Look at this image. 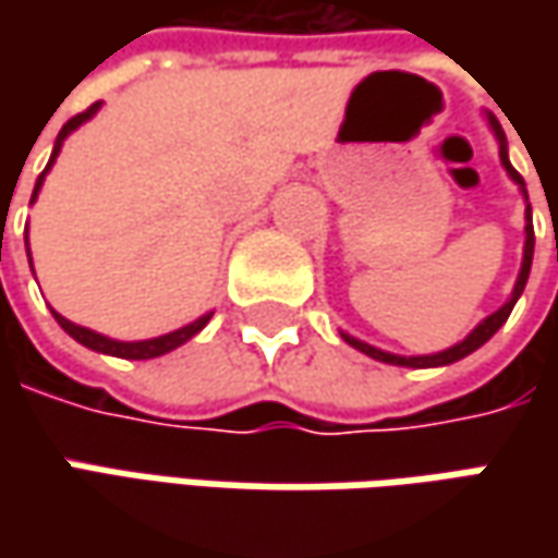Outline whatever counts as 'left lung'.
Instances as JSON below:
<instances>
[{
  "label": "left lung",
  "mask_w": 558,
  "mask_h": 558,
  "mask_svg": "<svg viewBox=\"0 0 558 558\" xmlns=\"http://www.w3.org/2000/svg\"><path fill=\"white\" fill-rule=\"evenodd\" d=\"M490 126H494V133H497V140H500V161H504L506 173L515 180V183L525 189V180L519 177V170L509 163L506 158V136H504V126L497 123V118H490ZM531 257H534V226H531V207H527V226H525V260H522V272H519V282H515V291H512V298L506 301L504 307L497 313H490L484 323L475 326V332L469 335V338H462L457 348H447V351H440V354H428V356H397V354H385V351H378L373 344H366V341H356L351 335H344V341L356 348V351H363L366 356H373V360H381V363H395V366H413V369H425V366H447V363H457L462 356H469L472 351H478L484 341L490 338V335L497 332L500 326H504L506 319H509V313L515 307V301H519V294L525 291L527 282V272H531Z\"/></svg>",
  "instance_id": "left-lung-1"
}]
</instances>
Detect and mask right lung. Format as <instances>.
Wrapping results in <instances>:
<instances>
[{
	"mask_svg": "<svg viewBox=\"0 0 558 558\" xmlns=\"http://www.w3.org/2000/svg\"><path fill=\"white\" fill-rule=\"evenodd\" d=\"M98 111V101L96 105H89L86 111H80L76 118H71L64 126H61V133H58V142H54V151L49 163H46V170L52 167L54 158H58V151H61V142L68 140V133H74L76 126L83 123V120H89ZM46 170L39 173V180H36V192H39V185H43V177H46ZM36 192H33V198H36ZM54 319H58V326L64 329V332L76 338L80 344H86L89 351H98V354H111V356H123V360H151V356H161L167 351H173V348H180L185 344L192 335H198L207 326V319L210 316H202V319H195V323H189L183 329H177V332L161 335V338H151V341H114V338H105V335L93 332V329H83V326H76L71 319H64L61 313H54Z\"/></svg>",
	"mask_w": 558,
	"mask_h": 558,
	"instance_id": "1",
	"label": "right lung"
}]
</instances>
